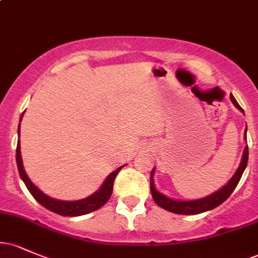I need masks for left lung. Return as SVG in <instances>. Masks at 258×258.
Instances as JSON below:
<instances>
[{"label":"left lung","instance_id":"obj_1","mask_svg":"<svg viewBox=\"0 0 258 258\" xmlns=\"http://www.w3.org/2000/svg\"><path fill=\"white\" fill-rule=\"evenodd\" d=\"M230 99H232L233 104L235 105L236 108L240 109L241 111H244L233 96H230ZM245 138H246V131H245ZM247 160H248V148L246 146L244 150V155H242L240 166H239L238 171H236L235 174L233 176V178L228 182V184L224 185L223 188L220 189L218 191H216L215 194L210 195V197L204 198V199H199V200H193V201L172 200V199H168V198L165 197V195L160 194L159 191L154 188V183H153L154 170H153L152 173H150V190H152L153 199L160 207H162V209L167 210V211L170 212H173V214L197 215V214H201V212L209 211V210H212L215 209V207L220 206L222 203H224V201L230 197V194H232L234 189L236 188L239 180L241 178L242 173H244L245 168L247 166Z\"/></svg>","mask_w":258,"mask_h":258}]
</instances>
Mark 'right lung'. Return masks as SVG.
Segmentation results:
<instances>
[{
	"mask_svg": "<svg viewBox=\"0 0 258 258\" xmlns=\"http://www.w3.org/2000/svg\"><path fill=\"white\" fill-rule=\"evenodd\" d=\"M23 115H24V112L22 114V117ZM22 117H20V121H22ZM18 132H20V125H19V128H18ZM16 155H17L18 171H19L20 177H22V179L24 180L26 188L29 189V191H30L32 197H34L43 207L51 210V211L54 212V214H58L61 216H81V215L90 214L92 211H96V210L100 209L106 201L110 199L115 177H116V174L119 173V171L122 168V167L117 168L116 171H114V172L109 174L108 178L104 180V183H103L102 188H100L97 193L91 195V197L86 198V199H82V200H78V201H60V200H55V199H52V198L47 197V195L43 194L42 191L38 190L36 186L32 184L31 180L28 178L24 168H23L19 142H18Z\"/></svg>",
	"mask_w": 258,
	"mask_h": 258,
	"instance_id": "obj_1",
	"label": "right lung"
}]
</instances>
